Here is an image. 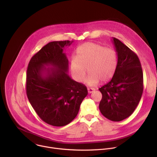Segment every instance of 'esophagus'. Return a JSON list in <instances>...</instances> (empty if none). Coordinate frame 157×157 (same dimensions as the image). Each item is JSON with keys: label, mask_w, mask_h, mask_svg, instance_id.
<instances>
[{"label": "esophagus", "mask_w": 157, "mask_h": 157, "mask_svg": "<svg viewBox=\"0 0 157 157\" xmlns=\"http://www.w3.org/2000/svg\"><path fill=\"white\" fill-rule=\"evenodd\" d=\"M87 90H88V93L89 94H91V93H93L96 90V89L94 88H93V87H88Z\"/></svg>", "instance_id": "esophagus-1"}]
</instances>
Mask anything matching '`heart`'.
Masks as SVG:
<instances>
[{"label": "heart", "instance_id": "b5f03b06", "mask_svg": "<svg viewBox=\"0 0 157 157\" xmlns=\"http://www.w3.org/2000/svg\"><path fill=\"white\" fill-rule=\"evenodd\" d=\"M117 64V55L114 50L97 43L86 42L77 48L75 58L71 60L70 68L73 79L81 82L85 79L87 68L89 74L85 82L88 86H94L101 80L106 82L113 78Z\"/></svg>", "mask_w": 157, "mask_h": 157}]
</instances>
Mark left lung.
I'll return each mask as SVG.
<instances>
[{"label": "left lung", "mask_w": 157, "mask_h": 157, "mask_svg": "<svg viewBox=\"0 0 157 157\" xmlns=\"http://www.w3.org/2000/svg\"><path fill=\"white\" fill-rule=\"evenodd\" d=\"M112 41L117 55V68L110 81L99 89L102 95L99 107L105 117L119 122L129 117L140 102L143 71L135 53L116 38Z\"/></svg>", "instance_id": "1"}]
</instances>
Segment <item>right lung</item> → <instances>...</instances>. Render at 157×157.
Here are the masks:
<instances>
[{
    "instance_id": "1",
    "label": "right lung",
    "mask_w": 157,
    "mask_h": 157,
    "mask_svg": "<svg viewBox=\"0 0 157 157\" xmlns=\"http://www.w3.org/2000/svg\"><path fill=\"white\" fill-rule=\"evenodd\" d=\"M73 41H52L30 59L26 89L30 103L40 118L50 125L62 127L77 116L87 95V87L68 75L64 47Z\"/></svg>"
}]
</instances>
